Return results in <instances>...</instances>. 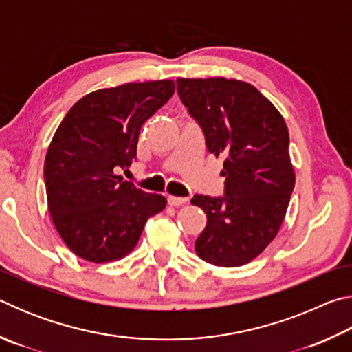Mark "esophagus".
<instances>
[{"label": "esophagus", "instance_id": "1", "mask_svg": "<svg viewBox=\"0 0 352 352\" xmlns=\"http://www.w3.org/2000/svg\"><path fill=\"white\" fill-rule=\"evenodd\" d=\"M168 201L170 206H182L184 204H188V199L186 197H175V195H169Z\"/></svg>", "mask_w": 352, "mask_h": 352}]
</instances>
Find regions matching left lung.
Returning a JSON list of instances; mask_svg holds the SVG:
<instances>
[{
  "label": "left lung",
  "mask_w": 352,
  "mask_h": 352,
  "mask_svg": "<svg viewBox=\"0 0 352 352\" xmlns=\"http://www.w3.org/2000/svg\"><path fill=\"white\" fill-rule=\"evenodd\" d=\"M177 91L204 130L208 151L225 160L223 197L190 200L208 217L195 252L212 265L248 264L276 237L295 186L287 126L252 83L180 77Z\"/></svg>",
  "instance_id": "obj_1"
}]
</instances>
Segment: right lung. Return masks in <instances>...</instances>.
<instances>
[{
	"instance_id": "1",
	"label": "right lung",
	"mask_w": 352,
	"mask_h": 352,
	"mask_svg": "<svg viewBox=\"0 0 352 352\" xmlns=\"http://www.w3.org/2000/svg\"><path fill=\"white\" fill-rule=\"evenodd\" d=\"M174 91L168 79L96 90L77 100L56 130L45 160L47 211L79 258L94 264L124 258L147 219L166 208L163 195L116 172L132 164L141 126Z\"/></svg>"
}]
</instances>
